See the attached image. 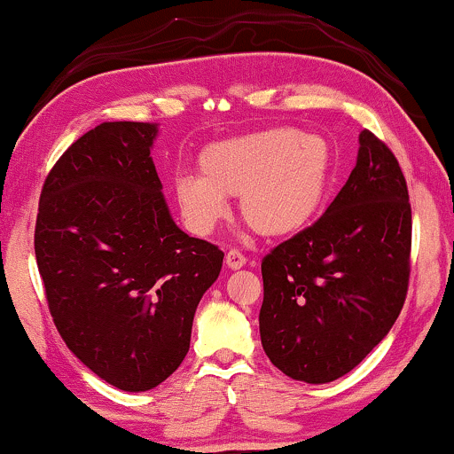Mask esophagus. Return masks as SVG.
Masks as SVG:
<instances>
[{"label":"esophagus","mask_w":454,"mask_h":454,"mask_svg":"<svg viewBox=\"0 0 454 454\" xmlns=\"http://www.w3.org/2000/svg\"><path fill=\"white\" fill-rule=\"evenodd\" d=\"M225 263H227L229 270H239V268H244V265H247V257H244V254L239 253L238 248H231L225 254Z\"/></svg>","instance_id":"esophagus-1"}]
</instances>
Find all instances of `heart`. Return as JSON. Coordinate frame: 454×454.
I'll return each instance as SVG.
<instances>
[{
	"mask_svg": "<svg viewBox=\"0 0 454 454\" xmlns=\"http://www.w3.org/2000/svg\"><path fill=\"white\" fill-rule=\"evenodd\" d=\"M200 176L174 180L180 215L195 233H210L239 195V215L254 233L282 238L300 231L321 210L332 184V144L295 127L244 133L207 144Z\"/></svg>",
	"mask_w": 454,
	"mask_h": 454,
	"instance_id": "obj_1",
	"label": "heart"
}]
</instances>
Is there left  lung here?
I'll return each instance as SVG.
<instances>
[{"label":"left lung","instance_id":"1","mask_svg":"<svg viewBox=\"0 0 454 454\" xmlns=\"http://www.w3.org/2000/svg\"><path fill=\"white\" fill-rule=\"evenodd\" d=\"M412 210L395 154L359 136L348 180L325 215L261 261V344L282 374L325 385L348 374L402 312Z\"/></svg>","mask_w":454,"mask_h":454}]
</instances>
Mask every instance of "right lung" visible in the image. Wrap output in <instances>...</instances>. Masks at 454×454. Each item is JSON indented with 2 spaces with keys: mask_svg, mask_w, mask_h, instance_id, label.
<instances>
[{
  "mask_svg": "<svg viewBox=\"0 0 454 454\" xmlns=\"http://www.w3.org/2000/svg\"><path fill=\"white\" fill-rule=\"evenodd\" d=\"M154 122H101L46 176L35 261L67 348L121 391L161 385L189 353L223 250L174 223L151 148Z\"/></svg>",
  "mask_w": 454,
  "mask_h": 454,
  "instance_id": "obj_1",
  "label": "right lung"
}]
</instances>
